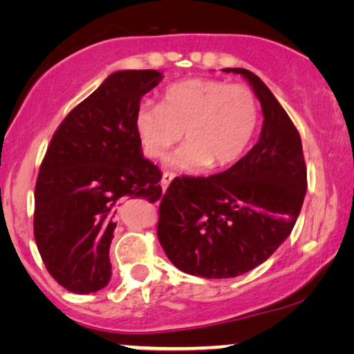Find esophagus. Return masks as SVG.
<instances>
[{"instance_id":"esophagus-1","label":"esophagus","mask_w":354,"mask_h":354,"mask_svg":"<svg viewBox=\"0 0 354 354\" xmlns=\"http://www.w3.org/2000/svg\"><path fill=\"white\" fill-rule=\"evenodd\" d=\"M172 178H174V174H171V172H164V174H162V178H161V187H162V190H164V192L167 190L169 183L172 182Z\"/></svg>"}]
</instances>
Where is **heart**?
<instances>
[{"mask_svg":"<svg viewBox=\"0 0 354 354\" xmlns=\"http://www.w3.org/2000/svg\"><path fill=\"white\" fill-rule=\"evenodd\" d=\"M258 125V101L245 85L212 79L177 82L164 91L162 103H142L135 130L145 153L162 158L185 130L187 143L169 158L172 169L196 174L239 159Z\"/></svg>","mask_w":354,"mask_h":354,"instance_id":"heart-1","label":"heart"}]
</instances>
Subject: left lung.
Returning a JSON list of instances; mask_svg holds the SVG:
<instances>
[{
	"label": "left lung",
	"mask_w": 354,
	"mask_h": 354,
	"mask_svg": "<svg viewBox=\"0 0 354 354\" xmlns=\"http://www.w3.org/2000/svg\"><path fill=\"white\" fill-rule=\"evenodd\" d=\"M263 109L259 140L230 169L177 177L159 206L158 239L183 272L230 279L258 268L292 234L306 195L301 138L263 80L241 67Z\"/></svg>",
	"instance_id": "obj_1"
}]
</instances>
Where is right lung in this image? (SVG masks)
Returning a JSON list of instances; mask_svg holds the SVG:
<instances>
[{
    "instance_id": "1",
    "label": "right lung",
    "mask_w": 354,
    "mask_h": 354,
    "mask_svg": "<svg viewBox=\"0 0 354 354\" xmlns=\"http://www.w3.org/2000/svg\"><path fill=\"white\" fill-rule=\"evenodd\" d=\"M162 80L153 69L118 71L67 114L35 185L33 234L48 272L69 292L109 283V246L124 198L158 201L161 172L143 156L135 113Z\"/></svg>"
}]
</instances>
